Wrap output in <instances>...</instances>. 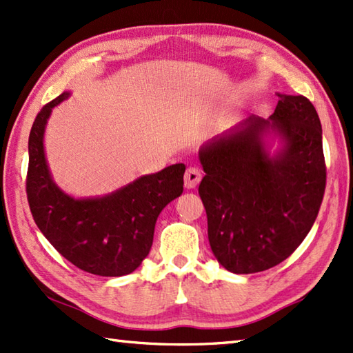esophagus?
Instances as JSON below:
<instances>
[{
	"label": "esophagus",
	"instance_id": "1",
	"mask_svg": "<svg viewBox=\"0 0 353 353\" xmlns=\"http://www.w3.org/2000/svg\"><path fill=\"white\" fill-rule=\"evenodd\" d=\"M201 181V171L196 167H190L185 172V186L188 190L196 188Z\"/></svg>",
	"mask_w": 353,
	"mask_h": 353
}]
</instances>
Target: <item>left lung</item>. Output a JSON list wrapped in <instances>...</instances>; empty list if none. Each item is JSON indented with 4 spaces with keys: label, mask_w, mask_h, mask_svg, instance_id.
Masks as SVG:
<instances>
[{
    "label": "left lung",
    "mask_w": 353,
    "mask_h": 353,
    "mask_svg": "<svg viewBox=\"0 0 353 353\" xmlns=\"http://www.w3.org/2000/svg\"><path fill=\"white\" fill-rule=\"evenodd\" d=\"M277 97L270 119L250 115L199 153L209 244L232 273L264 272L287 259L308 235L325 196L317 110L303 95ZM268 130L284 142L274 157L261 139Z\"/></svg>",
    "instance_id": "left-lung-1"
}]
</instances>
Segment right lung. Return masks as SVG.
<instances>
[{
	"mask_svg": "<svg viewBox=\"0 0 353 353\" xmlns=\"http://www.w3.org/2000/svg\"><path fill=\"white\" fill-rule=\"evenodd\" d=\"M63 92L37 114L28 137L27 200L37 228L51 245L83 272L124 276L134 272L153 244L162 209L183 192L185 165L142 176L97 199H74L52 182L43 152L51 110L68 99Z\"/></svg>",
	"mask_w": 353,
	"mask_h": 353,
	"instance_id": "add662e5",
	"label": "right lung"
}]
</instances>
